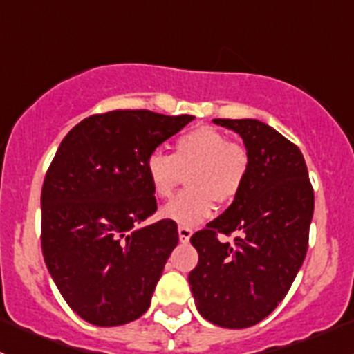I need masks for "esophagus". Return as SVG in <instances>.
<instances>
[{"label":"esophagus","instance_id":"obj_1","mask_svg":"<svg viewBox=\"0 0 354 354\" xmlns=\"http://www.w3.org/2000/svg\"><path fill=\"white\" fill-rule=\"evenodd\" d=\"M178 236H180L181 243H188V241H190V238H192V230H190V227L180 226V227H178Z\"/></svg>","mask_w":354,"mask_h":354}]
</instances>
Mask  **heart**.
<instances>
[{
	"label": "heart",
	"mask_w": 354,
	"mask_h": 354,
	"mask_svg": "<svg viewBox=\"0 0 354 354\" xmlns=\"http://www.w3.org/2000/svg\"><path fill=\"white\" fill-rule=\"evenodd\" d=\"M188 188L160 209V217L192 227L212 214L214 202L236 198L248 174V154L212 127H197L174 142V154L152 151L145 173L157 198L174 194L183 173Z\"/></svg>",
	"instance_id": "obj_1"
}]
</instances>
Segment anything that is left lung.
<instances>
[{
	"label": "left lung",
	"mask_w": 354,
	"mask_h": 354,
	"mask_svg": "<svg viewBox=\"0 0 354 354\" xmlns=\"http://www.w3.org/2000/svg\"><path fill=\"white\" fill-rule=\"evenodd\" d=\"M243 138L248 174L217 219L190 238L198 263L188 276L200 315L224 329H245L283 301L308 248L313 190L295 144L259 120H212ZM217 232H236L235 245Z\"/></svg>",
	"instance_id": "8db88e82"
}]
</instances>
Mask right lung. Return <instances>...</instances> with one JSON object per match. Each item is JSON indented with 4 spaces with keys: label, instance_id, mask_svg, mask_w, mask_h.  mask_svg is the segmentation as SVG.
I'll list each match as a JSON object with an SVG mask.
<instances>
[{
    "label": "right lung",
    "instance_id": "right-lung-1",
    "mask_svg": "<svg viewBox=\"0 0 354 354\" xmlns=\"http://www.w3.org/2000/svg\"><path fill=\"white\" fill-rule=\"evenodd\" d=\"M194 116L118 109L85 118L59 144L42 185V255L70 308L92 326L133 322L178 245L157 210L145 160Z\"/></svg>",
    "mask_w": 354,
    "mask_h": 354
}]
</instances>
